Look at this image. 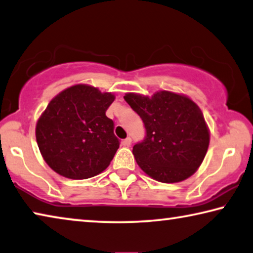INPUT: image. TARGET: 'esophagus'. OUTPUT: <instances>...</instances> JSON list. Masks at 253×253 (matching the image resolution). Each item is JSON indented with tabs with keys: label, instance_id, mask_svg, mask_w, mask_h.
<instances>
[{
	"label": "esophagus",
	"instance_id": "1",
	"mask_svg": "<svg viewBox=\"0 0 253 253\" xmlns=\"http://www.w3.org/2000/svg\"><path fill=\"white\" fill-rule=\"evenodd\" d=\"M131 142H132V140H131V138L130 137H127V138H126L122 141V143H123V146H126V147H130L131 146Z\"/></svg>",
	"mask_w": 253,
	"mask_h": 253
}]
</instances>
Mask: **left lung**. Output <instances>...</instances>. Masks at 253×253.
<instances>
[{"instance_id": "1", "label": "left lung", "mask_w": 253, "mask_h": 253, "mask_svg": "<svg viewBox=\"0 0 253 253\" xmlns=\"http://www.w3.org/2000/svg\"><path fill=\"white\" fill-rule=\"evenodd\" d=\"M124 99L146 127L145 140L132 150L140 169L163 183H176L193 175L211 140L199 106L188 96L167 90L151 97L127 92Z\"/></svg>"}]
</instances>
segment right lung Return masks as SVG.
Wrapping results in <instances>:
<instances>
[{
    "label": "right lung",
    "mask_w": 253,
    "mask_h": 253,
    "mask_svg": "<svg viewBox=\"0 0 253 253\" xmlns=\"http://www.w3.org/2000/svg\"><path fill=\"white\" fill-rule=\"evenodd\" d=\"M112 92L75 84L48 103L36 124V140L44 161L60 175L84 180L102 173L120 147L106 111Z\"/></svg>",
    "instance_id": "right-lung-1"
}]
</instances>
